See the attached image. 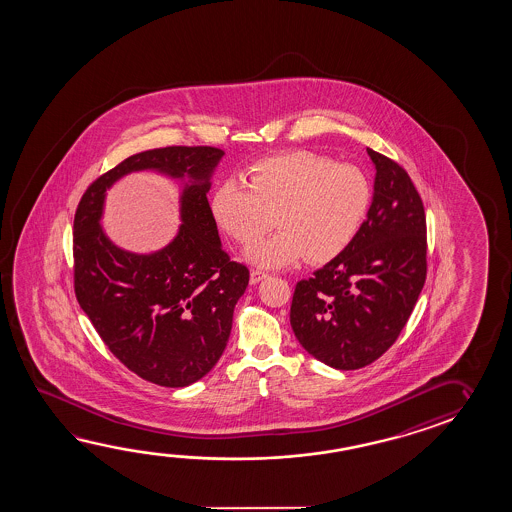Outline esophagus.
Instances as JSON below:
<instances>
[{
    "label": "esophagus",
    "mask_w": 512,
    "mask_h": 512,
    "mask_svg": "<svg viewBox=\"0 0 512 512\" xmlns=\"http://www.w3.org/2000/svg\"><path fill=\"white\" fill-rule=\"evenodd\" d=\"M267 278V274L265 272H261L258 269L251 270V285H256V283H260L261 279Z\"/></svg>",
    "instance_id": "obj_1"
}]
</instances>
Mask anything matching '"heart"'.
<instances>
[{
    "mask_svg": "<svg viewBox=\"0 0 512 512\" xmlns=\"http://www.w3.org/2000/svg\"><path fill=\"white\" fill-rule=\"evenodd\" d=\"M371 204V184L356 166L306 150L265 157L224 179L211 197V213L233 240L251 243L270 226L279 231L254 243L247 256L279 267L303 256L319 263L344 251Z\"/></svg>",
    "mask_w": 512,
    "mask_h": 512,
    "instance_id": "obj_1",
    "label": "heart"
}]
</instances>
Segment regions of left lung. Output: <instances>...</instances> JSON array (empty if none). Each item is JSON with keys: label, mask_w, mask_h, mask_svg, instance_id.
<instances>
[{"label": "left lung", "mask_w": 512, "mask_h": 512, "mask_svg": "<svg viewBox=\"0 0 512 512\" xmlns=\"http://www.w3.org/2000/svg\"><path fill=\"white\" fill-rule=\"evenodd\" d=\"M374 197L346 249L295 285L290 324L330 367L373 364L405 328L426 279V215L407 170L367 148Z\"/></svg>", "instance_id": "left-lung-1"}]
</instances>
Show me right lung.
<instances>
[{"mask_svg": "<svg viewBox=\"0 0 512 512\" xmlns=\"http://www.w3.org/2000/svg\"><path fill=\"white\" fill-rule=\"evenodd\" d=\"M222 156L215 147L139 152L91 182L75 211L78 304L109 351L161 387H186L215 367L231 335L234 304L249 285V269L222 249L209 208V177ZM136 169L194 179L183 192L180 234L154 255L118 250L97 224L104 190Z\"/></svg>", "mask_w": 512, "mask_h": 512, "instance_id": "obj_1", "label": "right lung"}]
</instances>
